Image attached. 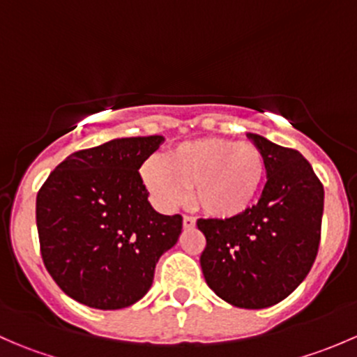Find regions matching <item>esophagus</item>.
<instances>
[{
    "label": "esophagus",
    "mask_w": 357,
    "mask_h": 357,
    "mask_svg": "<svg viewBox=\"0 0 357 357\" xmlns=\"http://www.w3.org/2000/svg\"><path fill=\"white\" fill-rule=\"evenodd\" d=\"M183 226L185 228H193L195 226V219L192 215H183Z\"/></svg>",
    "instance_id": "1"
}]
</instances>
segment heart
Wrapping results in <instances>:
<instances>
[{
	"mask_svg": "<svg viewBox=\"0 0 357 357\" xmlns=\"http://www.w3.org/2000/svg\"><path fill=\"white\" fill-rule=\"evenodd\" d=\"M143 185L160 208H174L192 190V200L205 215L229 219L250 208L266 179L264 153L252 143L225 138L185 142L149 158L139 167Z\"/></svg>",
	"mask_w": 357,
	"mask_h": 357,
	"instance_id": "b5f03b06",
	"label": "heart"
}]
</instances>
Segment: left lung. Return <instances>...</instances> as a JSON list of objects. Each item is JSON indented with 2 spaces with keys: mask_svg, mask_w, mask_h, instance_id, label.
I'll use <instances>...</instances> for the list:
<instances>
[{
  "mask_svg": "<svg viewBox=\"0 0 357 357\" xmlns=\"http://www.w3.org/2000/svg\"><path fill=\"white\" fill-rule=\"evenodd\" d=\"M248 138L264 153L261 199L229 219H199L207 245L200 266L207 285L235 307L264 309L304 282L318 255L325 190L297 150L264 136Z\"/></svg>",
  "mask_w": 357,
  "mask_h": 357,
  "instance_id": "left-lung-1",
  "label": "left lung"
}]
</instances>
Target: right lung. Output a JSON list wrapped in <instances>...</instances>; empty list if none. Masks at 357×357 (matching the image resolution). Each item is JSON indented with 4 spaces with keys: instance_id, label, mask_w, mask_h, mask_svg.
<instances>
[{
    "instance_id": "1",
    "label": "right lung",
    "mask_w": 357,
    "mask_h": 357,
    "mask_svg": "<svg viewBox=\"0 0 357 357\" xmlns=\"http://www.w3.org/2000/svg\"><path fill=\"white\" fill-rule=\"evenodd\" d=\"M162 143L164 136H138L79 150L38 192L43 262L74 301L103 311L132 305L178 242L183 218L158 214L138 172Z\"/></svg>"
}]
</instances>
